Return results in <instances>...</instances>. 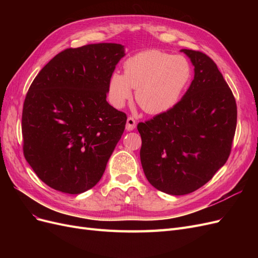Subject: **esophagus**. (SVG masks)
<instances>
[{"label":"esophagus","instance_id":"1","mask_svg":"<svg viewBox=\"0 0 258 258\" xmlns=\"http://www.w3.org/2000/svg\"><path fill=\"white\" fill-rule=\"evenodd\" d=\"M136 126H137V121H136V119L134 118V117H131V116L128 117L127 123H126V129L128 131H132V130L136 128Z\"/></svg>","mask_w":258,"mask_h":258}]
</instances>
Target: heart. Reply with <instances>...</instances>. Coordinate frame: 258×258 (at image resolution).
Returning a JSON list of instances; mask_svg holds the SVG:
<instances>
[{"label": "heart", "instance_id": "b5f03b06", "mask_svg": "<svg viewBox=\"0 0 258 258\" xmlns=\"http://www.w3.org/2000/svg\"><path fill=\"white\" fill-rule=\"evenodd\" d=\"M192 76L190 62L183 56L145 50L123 63V74L113 72L108 80V98L120 108L136 89L138 104L148 114L171 110L181 99Z\"/></svg>", "mask_w": 258, "mask_h": 258}]
</instances>
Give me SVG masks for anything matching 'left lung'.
<instances>
[{
	"mask_svg": "<svg viewBox=\"0 0 258 258\" xmlns=\"http://www.w3.org/2000/svg\"><path fill=\"white\" fill-rule=\"evenodd\" d=\"M181 51L195 67L189 88L171 110L138 124L147 181L174 196L197 190L225 165L237 127L236 100L215 62Z\"/></svg>",
	"mask_w": 258,
	"mask_h": 258,
	"instance_id": "1",
	"label": "left lung"
}]
</instances>
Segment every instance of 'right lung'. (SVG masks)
<instances>
[{
	"mask_svg": "<svg viewBox=\"0 0 258 258\" xmlns=\"http://www.w3.org/2000/svg\"><path fill=\"white\" fill-rule=\"evenodd\" d=\"M124 56L120 44L68 48L31 84L22 110L23 155L51 188H92L120 140L127 116L106 101L108 80Z\"/></svg>",
	"mask_w": 258,
	"mask_h": 258,
	"instance_id": "1",
	"label": "right lung"
}]
</instances>
